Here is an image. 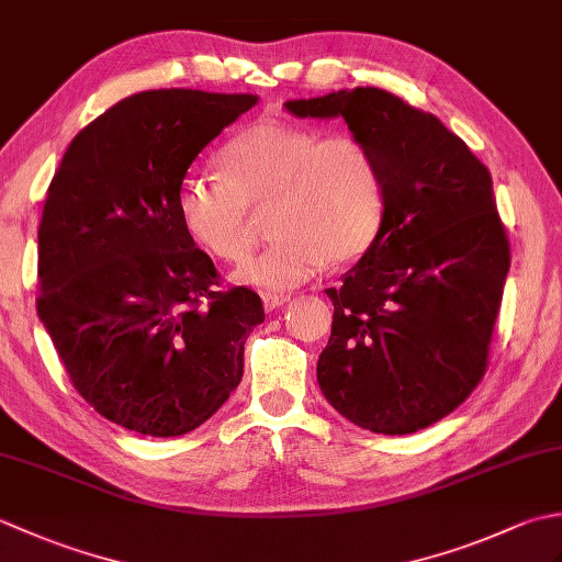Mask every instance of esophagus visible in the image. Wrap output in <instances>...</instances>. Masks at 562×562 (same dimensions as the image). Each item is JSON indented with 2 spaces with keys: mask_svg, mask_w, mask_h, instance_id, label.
<instances>
[{
  "mask_svg": "<svg viewBox=\"0 0 562 562\" xmlns=\"http://www.w3.org/2000/svg\"><path fill=\"white\" fill-rule=\"evenodd\" d=\"M290 302V294H282V292H262V306H266V312H274V308H280L282 304Z\"/></svg>",
  "mask_w": 562,
  "mask_h": 562,
  "instance_id": "34e87169",
  "label": "esophagus"
}]
</instances>
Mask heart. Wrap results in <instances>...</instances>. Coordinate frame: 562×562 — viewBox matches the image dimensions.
<instances>
[{"label": "heart", "instance_id": "obj_1", "mask_svg": "<svg viewBox=\"0 0 562 562\" xmlns=\"http://www.w3.org/2000/svg\"><path fill=\"white\" fill-rule=\"evenodd\" d=\"M222 176H186L176 214L210 256L241 262L268 210L270 246L234 278L260 290H290L330 262L360 258L384 220V183L372 147L350 133L321 137L284 121H258L226 142Z\"/></svg>", "mask_w": 562, "mask_h": 562}]
</instances>
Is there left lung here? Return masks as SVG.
Listing matches in <instances>:
<instances>
[{
  "label": "left lung",
  "mask_w": 562,
  "mask_h": 562,
  "mask_svg": "<svg viewBox=\"0 0 562 562\" xmlns=\"http://www.w3.org/2000/svg\"><path fill=\"white\" fill-rule=\"evenodd\" d=\"M336 117L372 147L384 220L345 272L316 376L326 401L376 435H411L471 396L487 369L509 270L493 178L439 117L374 87L284 103Z\"/></svg>",
  "instance_id": "1"
}]
</instances>
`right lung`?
<instances>
[{
	"mask_svg": "<svg viewBox=\"0 0 562 562\" xmlns=\"http://www.w3.org/2000/svg\"><path fill=\"white\" fill-rule=\"evenodd\" d=\"M254 93L154 89L71 139L38 226V316L71 386L105 420L178 437L244 376L260 296L220 272L176 214L188 166Z\"/></svg>",
	"mask_w": 562,
	"mask_h": 562,
	"instance_id": "add662e5",
	"label": "right lung"
}]
</instances>
